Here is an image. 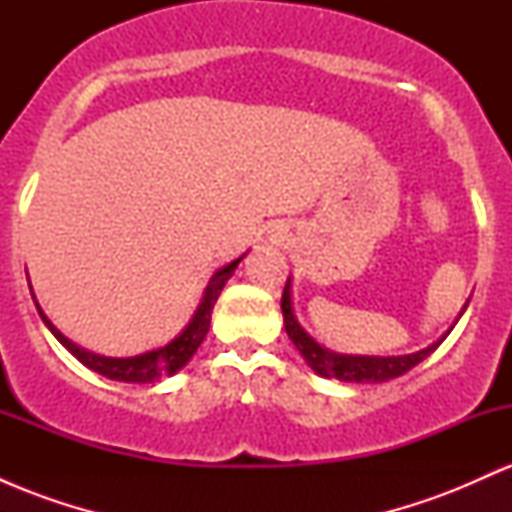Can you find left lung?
<instances>
[{"instance_id":"1","label":"left lung","mask_w":512,"mask_h":512,"mask_svg":"<svg viewBox=\"0 0 512 512\" xmlns=\"http://www.w3.org/2000/svg\"><path fill=\"white\" fill-rule=\"evenodd\" d=\"M467 310V303H464L462 313ZM281 313H284V327L286 334L296 349L301 351V356L305 358L310 368L315 370L317 375L322 378H337L344 380V383H385V380L399 378L407 370H411L416 363L424 361L426 356H431L433 351L443 344V339L448 337L450 330L433 342L426 349L416 351V354H404V356H349V354H334V351L325 349L310 337L308 332L298 325L296 315H293V305H291V279L286 281L284 293H281ZM460 313V317H462Z\"/></svg>"}]
</instances>
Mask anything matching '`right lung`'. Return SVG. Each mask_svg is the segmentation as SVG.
<instances>
[{
    "mask_svg": "<svg viewBox=\"0 0 512 512\" xmlns=\"http://www.w3.org/2000/svg\"><path fill=\"white\" fill-rule=\"evenodd\" d=\"M243 257H238V260L226 264V267L219 269V272L211 276L209 286L204 289V296L197 305L195 315H192L190 325H187L185 330H182L178 337L173 339V342L161 346V349L146 351V354H139V356L110 358V356L91 354V351L81 349V346L69 342V339L64 337V334L57 330L55 325H52L48 317H45L43 310H40V305L38 303H35V305H38L40 317H43V322L48 325V330L55 334L57 342H60L64 349H69V354L79 358V361L84 363L86 368L96 370V373H101L110 380H120V383H154V380L161 378V375L178 373V370L185 366V363L190 361L192 356H195L199 344L204 342V337H207V332H209L211 310H214L216 298H219L221 289L226 286V281L231 279L233 272H236L238 262L243 260ZM33 301H35V296H33Z\"/></svg>",
    "mask_w": 512,
    "mask_h": 512,
    "instance_id": "add662e5",
    "label": "right lung"
}]
</instances>
